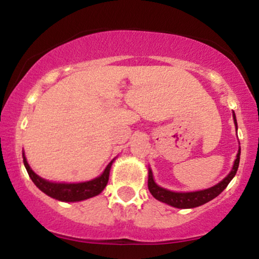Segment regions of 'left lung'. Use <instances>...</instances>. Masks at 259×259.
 Here are the masks:
<instances>
[{"instance_id": "8db88e82", "label": "left lung", "mask_w": 259, "mask_h": 259, "mask_svg": "<svg viewBox=\"0 0 259 259\" xmlns=\"http://www.w3.org/2000/svg\"><path fill=\"white\" fill-rule=\"evenodd\" d=\"M234 117V123L235 126H236L237 130V121L236 117H235V113H233ZM240 153H241V150L239 148V152L236 154V159H235L233 169L229 173L227 177L223 179L221 183H218L217 185L209 187V189L201 190V191H194V192H174L170 191V190L163 189L157 185L153 180V174L151 169H148V190L152 194V196L156 200H158L163 203H167L169 206L175 207V208H195L198 206H202V204L207 203L213 198H215L225 187L228 186V184L233 180V178L236 174L237 168H239L240 163Z\"/></svg>"}]
</instances>
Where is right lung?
<instances>
[{"label": "right lung", "mask_w": 259, "mask_h": 259, "mask_svg": "<svg viewBox=\"0 0 259 259\" xmlns=\"http://www.w3.org/2000/svg\"><path fill=\"white\" fill-rule=\"evenodd\" d=\"M113 160L107 165L103 173L100 177L95 178L92 180L75 184L52 183V181L42 179V178H40L37 174L34 173V170H32L30 165L26 162L24 152H23V162H24L25 169L28 171L30 179L32 180V183L47 196L62 202H78L100 195L106 187L107 183H108L109 170H111Z\"/></svg>", "instance_id": "obj_1"}]
</instances>
